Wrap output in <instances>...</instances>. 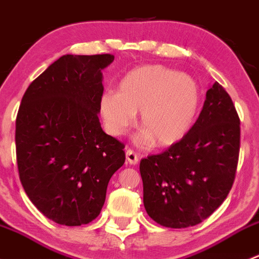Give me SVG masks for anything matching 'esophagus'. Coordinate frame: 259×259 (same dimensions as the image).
I'll return each instance as SVG.
<instances>
[{"instance_id": "esophagus-1", "label": "esophagus", "mask_w": 259, "mask_h": 259, "mask_svg": "<svg viewBox=\"0 0 259 259\" xmlns=\"http://www.w3.org/2000/svg\"><path fill=\"white\" fill-rule=\"evenodd\" d=\"M126 160L129 164H138L139 161V156L135 153L133 149H127L126 150Z\"/></svg>"}]
</instances>
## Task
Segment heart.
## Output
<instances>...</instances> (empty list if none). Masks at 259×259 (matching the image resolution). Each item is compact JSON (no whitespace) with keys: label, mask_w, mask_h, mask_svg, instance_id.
Masks as SVG:
<instances>
[{"label":"heart","mask_w":259,"mask_h":259,"mask_svg":"<svg viewBox=\"0 0 259 259\" xmlns=\"http://www.w3.org/2000/svg\"><path fill=\"white\" fill-rule=\"evenodd\" d=\"M200 108V89L194 79L163 65H144L127 72L117 93H105L100 113L106 130L115 137L125 134L140 111L144 127L139 142L154 140L169 146L182 140L194 125Z\"/></svg>","instance_id":"obj_1"}]
</instances>
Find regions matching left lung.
<instances>
[{
	"instance_id": "8db88e82",
	"label": "left lung",
	"mask_w": 259,
	"mask_h": 259,
	"mask_svg": "<svg viewBox=\"0 0 259 259\" xmlns=\"http://www.w3.org/2000/svg\"><path fill=\"white\" fill-rule=\"evenodd\" d=\"M239 148L241 120L231 96L215 81L190 132L140 161L149 217L168 228L197 226L208 218L232 189Z\"/></svg>"
}]
</instances>
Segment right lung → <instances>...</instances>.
Segmentation results:
<instances>
[{"label": "right lung", "instance_id": "1", "mask_svg": "<svg viewBox=\"0 0 259 259\" xmlns=\"http://www.w3.org/2000/svg\"><path fill=\"white\" fill-rule=\"evenodd\" d=\"M114 55H65L27 88L16 117L21 184L41 213L61 226L100 214L124 143L105 134L98 113L103 71Z\"/></svg>", "mask_w": 259, "mask_h": 259}]
</instances>
